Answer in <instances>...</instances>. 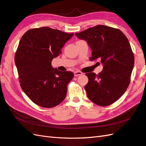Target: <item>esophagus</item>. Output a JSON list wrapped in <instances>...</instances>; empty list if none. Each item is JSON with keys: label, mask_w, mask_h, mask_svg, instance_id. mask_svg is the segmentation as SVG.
<instances>
[{"label": "esophagus", "mask_w": 146, "mask_h": 146, "mask_svg": "<svg viewBox=\"0 0 146 146\" xmlns=\"http://www.w3.org/2000/svg\"><path fill=\"white\" fill-rule=\"evenodd\" d=\"M82 74V72H81L80 71H76V72H74V76H80Z\"/></svg>", "instance_id": "esophagus-1"}]
</instances>
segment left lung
Instances as JSON below:
<instances>
[{
	"instance_id": "left-lung-1",
	"label": "left lung",
	"mask_w": 146,
	"mask_h": 146,
	"mask_svg": "<svg viewBox=\"0 0 146 146\" xmlns=\"http://www.w3.org/2000/svg\"><path fill=\"white\" fill-rule=\"evenodd\" d=\"M92 49L91 61L99 59L104 69L98 75L85 74L88 82L87 95L94 104L106 106L117 101L128 87L134 64V56L123 32L105 25L95 26L76 33Z\"/></svg>"
}]
</instances>
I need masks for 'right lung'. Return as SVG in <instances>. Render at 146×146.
<instances>
[{
    "label": "right lung",
    "instance_id": "obj_1",
    "mask_svg": "<svg viewBox=\"0 0 146 146\" xmlns=\"http://www.w3.org/2000/svg\"><path fill=\"white\" fill-rule=\"evenodd\" d=\"M73 35L45 27L28 30L21 38L15 54L20 84L37 105L53 108L64 100L74 73L52 68L51 61Z\"/></svg>",
    "mask_w": 146,
    "mask_h": 146
}]
</instances>
